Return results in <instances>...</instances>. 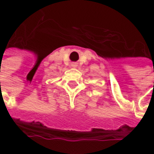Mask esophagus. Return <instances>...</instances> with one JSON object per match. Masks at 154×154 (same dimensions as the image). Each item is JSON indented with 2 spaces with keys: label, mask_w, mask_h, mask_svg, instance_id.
Here are the masks:
<instances>
[{
  "label": "esophagus",
  "mask_w": 154,
  "mask_h": 154,
  "mask_svg": "<svg viewBox=\"0 0 154 154\" xmlns=\"http://www.w3.org/2000/svg\"><path fill=\"white\" fill-rule=\"evenodd\" d=\"M77 63H75V62H73V63H72V64H71V66H72V67H77Z\"/></svg>",
  "instance_id": "34e87169"
}]
</instances>
